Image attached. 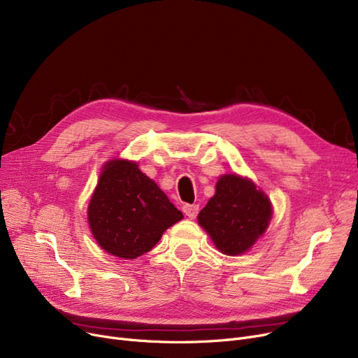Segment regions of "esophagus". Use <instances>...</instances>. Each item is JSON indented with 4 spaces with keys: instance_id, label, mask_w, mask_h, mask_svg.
<instances>
[{
    "instance_id": "1",
    "label": "esophagus",
    "mask_w": 358,
    "mask_h": 358,
    "mask_svg": "<svg viewBox=\"0 0 358 358\" xmlns=\"http://www.w3.org/2000/svg\"><path fill=\"white\" fill-rule=\"evenodd\" d=\"M182 212L185 213V216H189L190 219H194L199 213V206L197 204H184Z\"/></svg>"
}]
</instances>
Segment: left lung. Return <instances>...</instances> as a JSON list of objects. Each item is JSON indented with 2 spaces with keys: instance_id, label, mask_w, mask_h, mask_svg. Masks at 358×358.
Returning a JSON list of instances; mask_svg holds the SVG:
<instances>
[{
  "instance_id": "left-lung-1",
  "label": "left lung",
  "mask_w": 358,
  "mask_h": 358,
  "mask_svg": "<svg viewBox=\"0 0 358 358\" xmlns=\"http://www.w3.org/2000/svg\"><path fill=\"white\" fill-rule=\"evenodd\" d=\"M271 215V201L264 192L248 178L227 174L217 180L215 196L197 219L220 252L239 255L266 232Z\"/></svg>"
}]
</instances>
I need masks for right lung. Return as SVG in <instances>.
<instances>
[{"mask_svg": "<svg viewBox=\"0 0 358 358\" xmlns=\"http://www.w3.org/2000/svg\"><path fill=\"white\" fill-rule=\"evenodd\" d=\"M182 219L165 193L136 162L108 161L88 204V223L108 254L134 259L152 250L162 234Z\"/></svg>", "mask_w": 358, "mask_h": 358, "instance_id": "obj_1", "label": "right lung"}]
</instances>
